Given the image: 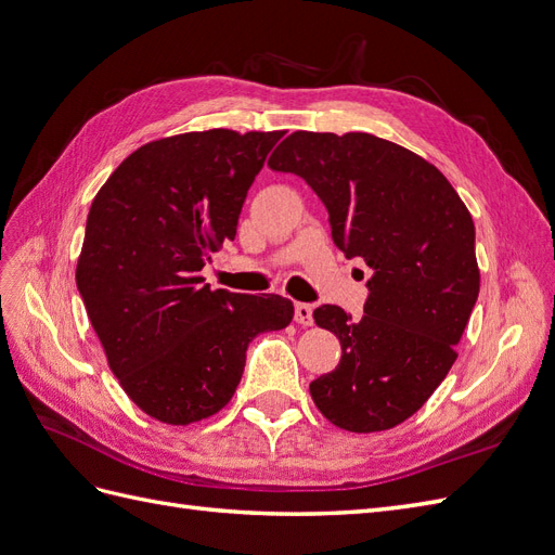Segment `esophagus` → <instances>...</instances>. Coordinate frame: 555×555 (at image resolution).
<instances>
[{
    "mask_svg": "<svg viewBox=\"0 0 555 555\" xmlns=\"http://www.w3.org/2000/svg\"><path fill=\"white\" fill-rule=\"evenodd\" d=\"M294 322L300 326H312L314 319H312V306L310 304H296L294 308Z\"/></svg>",
    "mask_w": 555,
    "mask_h": 555,
    "instance_id": "obj_1",
    "label": "esophagus"
}]
</instances>
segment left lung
<instances>
[{
  "label": "left lung",
  "instance_id": "obj_1",
  "mask_svg": "<svg viewBox=\"0 0 555 555\" xmlns=\"http://www.w3.org/2000/svg\"><path fill=\"white\" fill-rule=\"evenodd\" d=\"M268 166L304 178L333 243L373 268L361 319L338 306L312 314L343 347L338 367L310 384L314 405L343 430H389L459 357L479 296L473 217L433 164L373 133L294 131Z\"/></svg>",
  "mask_w": 555,
  "mask_h": 555
}]
</instances>
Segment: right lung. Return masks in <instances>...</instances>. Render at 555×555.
Listing matches in <instances>:
<instances>
[{"label":"right lung","instance_id":"1","mask_svg":"<svg viewBox=\"0 0 555 555\" xmlns=\"http://www.w3.org/2000/svg\"><path fill=\"white\" fill-rule=\"evenodd\" d=\"M284 131H190L141 145L96 192L76 284L113 375L162 424L220 412L263 331L289 326L278 294L210 289L201 268L236 238L249 184Z\"/></svg>","mask_w":555,"mask_h":555}]
</instances>
